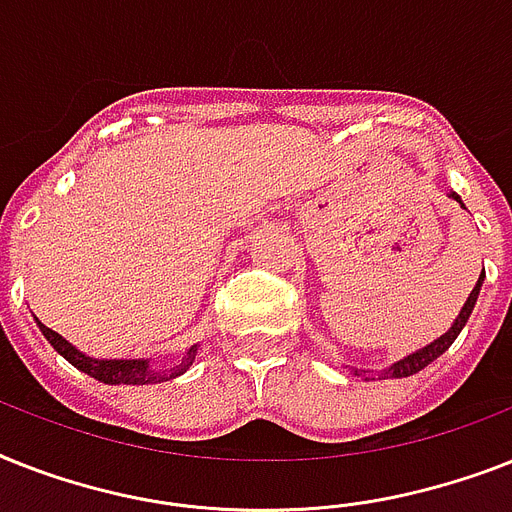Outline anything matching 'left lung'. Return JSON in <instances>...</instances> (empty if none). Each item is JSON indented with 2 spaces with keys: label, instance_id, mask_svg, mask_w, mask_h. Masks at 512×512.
<instances>
[{
  "label": "left lung",
  "instance_id": "1",
  "mask_svg": "<svg viewBox=\"0 0 512 512\" xmlns=\"http://www.w3.org/2000/svg\"><path fill=\"white\" fill-rule=\"evenodd\" d=\"M450 197L458 199L460 205H463V199H460L458 194H455V191H452ZM481 281H484V270H481V276H479V281H476V286H473L471 297H468V302H465V305H463V310H460V315H458V318H455V323H452V328H450V331H447V334L439 336V339H436V342H431L429 347H423V350L413 352V355H407L405 360H400V363H394L392 368H386V371L381 373V378L413 376V373L423 371V368H426V365H429V363H434L436 357L442 355V352L450 350V344L455 342V339H458V334H460V331H463V326H465V323H468V318H471L473 305H476V299H479ZM355 376H368V371H355Z\"/></svg>",
  "mask_w": 512,
  "mask_h": 512
}]
</instances>
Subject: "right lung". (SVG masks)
I'll list each match as a JSON object with an SVG mask.
<instances>
[{
	"mask_svg": "<svg viewBox=\"0 0 512 512\" xmlns=\"http://www.w3.org/2000/svg\"><path fill=\"white\" fill-rule=\"evenodd\" d=\"M41 334L47 336V342L52 344L54 350L60 352L70 365H76L78 371L89 373L91 378H97V381H105V384H155V381H168V378H176L194 363V355H197V347H191L189 352L184 355L181 365L176 368H170V371H152L149 368L147 360H94V357H86L83 352H78L76 347L70 342H65L57 331L47 328L44 323H39Z\"/></svg>",
	"mask_w": 512,
	"mask_h": 512,
	"instance_id": "obj_1",
	"label": "right lung"
}]
</instances>
